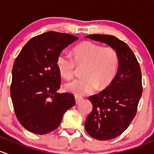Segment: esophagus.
Here are the masks:
<instances>
[{
    "label": "esophagus",
    "instance_id": "esophagus-1",
    "mask_svg": "<svg viewBox=\"0 0 154 154\" xmlns=\"http://www.w3.org/2000/svg\"><path fill=\"white\" fill-rule=\"evenodd\" d=\"M82 99H83V98L82 97H80V96H75V102H76V104L80 102Z\"/></svg>",
    "mask_w": 154,
    "mask_h": 154
}]
</instances>
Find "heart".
Returning a JSON list of instances; mask_svg holds the SVG:
<instances>
[{
    "label": "heart",
    "instance_id": "b5f03b06",
    "mask_svg": "<svg viewBox=\"0 0 154 154\" xmlns=\"http://www.w3.org/2000/svg\"><path fill=\"white\" fill-rule=\"evenodd\" d=\"M72 54L73 58L66 52H61L56 61L60 74L65 79L75 75L76 66H85L82 72L83 78L72 79L64 84L66 91L76 96H84L96 89L104 90L112 83L120 64L116 49L85 41L78 44Z\"/></svg>",
    "mask_w": 154,
    "mask_h": 154
}]
</instances>
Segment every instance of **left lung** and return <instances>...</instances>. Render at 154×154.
I'll use <instances>...</instances> for the list:
<instances>
[{"mask_svg":"<svg viewBox=\"0 0 154 154\" xmlns=\"http://www.w3.org/2000/svg\"><path fill=\"white\" fill-rule=\"evenodd\" d=\"M86 37L106 43L119 54V67L112 83L99 94L89 97L93 110L85 121L89 135L99 140H110L121 135L135 117L142 93V72L126 43L109 35Z\"/></svg>","mask_w":154,"mask_h":154,"instance_id":"8db88e82","label":"left lung"}]
</instances>
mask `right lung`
Returning a JSON list of instances; mask_svg holds the SVG:
<instances>
[{
    "label": "right lung",
    "mask_w": 154,
    "mask_h": 154,
    "mask_svg": "<svg viewBox=\"0 0 154 154\" xmlns=\"http://www.w3.org/2000/svg\"><path fill=\"white\" fill-rule=\"evenodd\" d=\"M78 39L66 33H43L25 44L14 62L10 87L14 110L20 125L33 134L56 129L64 112L75 105L73 95L56 92L61 84L56 61Z\"/></svg>",
    "instance_id": "add662e5"
}]
</instances>
